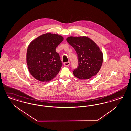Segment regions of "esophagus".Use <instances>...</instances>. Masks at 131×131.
<instances>
[{"label":"esophagus","instance_id":"34e87169","mask_svg":"<svg viewBox=\"0 0 131 131\" xmlns=\"http://www.w3.org/2000/svg\"><path fill=\"white\" fill-rule=\"evenodd\" d=\"M63 64H64V66H70V63L69 62H65Z\"/></svg>","mask_w":131,"mask_h":131}]
</instances>
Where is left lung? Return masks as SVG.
I'll return each instance as SVG.
<instances>
[{"instance_id":"left-lung-1","label":"left lung","mask_w":131,"mask_h":131,"mask_svg":"<svg viewBox=\"0 0 131 131\" xmlns=\"http://www.w3.org/2000/svg\"><path fill=\"white\" fill-rule=\"evenodd\" d=\"M68 43L76 50L78 67L73 71L74 75L80 80H88L97 75L103 60L99 47L90 38L85 37H69Z\"/></svg>"}]
</instances>
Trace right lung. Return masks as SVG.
<instances>
[{
	"label": "right lung",
	"instance_id": "right-lung-1",
	"mask_svg": "<svg viewBox=\"0 0 131 131\" xmlns=\"http://www.w3.org/2000/svg\"><path fill=\"white\" fill-rule=\"evenodd\" d=\"M63 38L51 33L43 34L30 43L26 53V63L30 74L36 80L50 81L59 73L62 66L56 48Z\"/></svg>",
	"mask_w": 131,
	"mask_h": 131
}]
</instances>
